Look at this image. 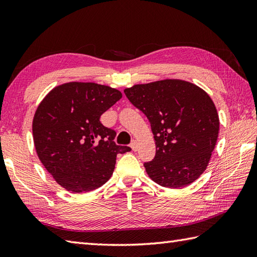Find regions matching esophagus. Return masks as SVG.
Listing matches in <instances>:
<instances>
[{
  "instance_id": "1",
  "label": "esophagus",
  "mask_w": 257,
  "mask_h": 257,
  "mask_svg": "<svg viewBox=\"0 0 257 257\" xmlns=\"http://www.w3.org/2000/svg\"><path fill=\"white\" fill-rule=\"evenodd\" d=\"M130 147H132V149L134 150V152H136V150L138 149V143L136 142V140H133V143L130 144Z\"/></svg>"
}]
</instances>
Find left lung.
I'll use <instances>...</instances> for the list:
<instances>
[{"mask_svg": "<svg viewBox=\"0 0 257 257\" xmlns=\"http://www.w3.org/2000/svg\"><path fill=\"white\" fill-rule=\"evenodd\" d=\"M148 118L156 155L146 172L163 187L192 184L207 167L218 137L219 119L203 89L183 80H162L124 90Z\"/></svg>", "mask_w": 257, "mask_h": 257, "instance_id": "left-lung-1", "label": "left lung"}]
</instances>
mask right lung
I'll return each mask as SVG.
<instances>
[{
  "label": "right lung",
  "mask_w": 257,
  "mask_h": 257,
  "mask_svg": "<svg viewBox=\"0 0 257 257\" xmlns=\"http://www.w3.org/2000/svg\"><path fill=\"white\" fill-rule=\"evenodd\" d=\"M119 90L91 82L54 88L33 119V140L45 169L72 193L90 192L112 175L118 154L130 152L114 143L115 132L100 122L121 99Z\"/></svg>",
  "instance_id": "right-lung-1"
}]
</instances>
